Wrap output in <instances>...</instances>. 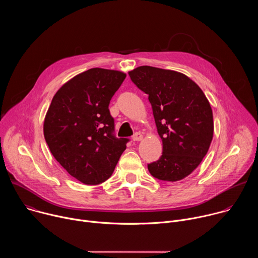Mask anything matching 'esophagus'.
Returning <instances> with one entry per match:
<instances>
[{"mask_svg": "<svg viewBox=\"0 0 258 258\" xmlns=\"http://www.w3.org/2000/svg\"><path fill=\"white\" fill-rule=\"evenodd\" d=\"M132 139H133V141H134V142L141 141V140L143 139V135H142L141 133H138V132H137V133H135V134H134V136H133V138H132Z\"/></svg>", "mask_w": 258, "mask_h": 258, "instance_id": "esophagus-1", "label": "esophagus"}]
</instances>
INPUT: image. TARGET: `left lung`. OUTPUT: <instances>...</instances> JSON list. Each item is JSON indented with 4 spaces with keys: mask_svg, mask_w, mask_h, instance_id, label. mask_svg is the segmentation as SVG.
Here are the masks:
<instances>
[{
    "mask_svg": "<svg viewBox=\"0 0 258 258\" xmlns=\"http://www.w3.org/2000/svg\"><path fill=\"white\" fill-rule=\"evenodd\" d=\"M148 95L162 155L148 164L156 178L176 181L189 175L206 155L213 137V115L202 90L180 72L140 66L128 72Z\"/></svg>",
    "mask_w": 258,
    "mask_h": 258,
    "instance_id": "obj_1",
    "label": "left lung"
}]
</instances>
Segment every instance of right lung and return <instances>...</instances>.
<instances>
[{
	"instance_id": "obj_1",
	"label": "right lung",
	"mask_w": 258,
	"mask_h": 258,
	"mask_svg": "<svg viewBox=\"0 0 258 258\" xmlns=\"http://www.w3.org/2000/svg\"><path fill=\"white\" fill-rule=\"evenodd\" d=\"M117 70L91 68L63 85L53 97L44 136L55 159L86 185L111 176L126 148L114 135L109 103L125 79Z\"/></svg>"
}]
</instances>
